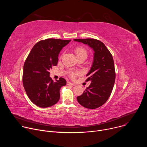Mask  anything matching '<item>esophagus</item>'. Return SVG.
<instances>
[{"label": "esophagus", "instance_id": "1", "mask_svg": "<svg viewBox=\"0 0 147 147\" xmlns=\"http://www.w3.org/2000/svg\"><path fill=\"white\" fill-rule=\"evenodd\" d=\"M67 85H71V86H75V84H73V83H71V82H69V81H67Z\"/></svg>", "mask_w": 147, "mask_h": 147}]
</instances>
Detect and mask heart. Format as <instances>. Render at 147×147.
<instances>
[{
    "label": "heart",
    "instance_id": "b5f03b06",
    "mask_svg": "<svg viewBox=\"0 0 147 147\" xmlns=\"http://www.w3.org/2000/svg\"><path fill=\"white\" fill-rule=\"evenodd\" d=\"M74 52L76 53L77 57H80V56H85L87 57L88 56V51L82 47H78L75 48ZM79 73H70V77L71 78H74L77 75H78Z\"/></svg>",
    "mask_w": 147,
    "mask_h": 147
}]
</instances>
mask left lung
<instances>
[{
	"label": "left lung",
	"instance_id": "left-lung-1",
	"mask_svg": "<svg viewBox=\"0 0 147 147\" xmlns=\"http://www.w3.org/2000/svg\"><path fill=\"white\" fill-rule=\"evenodd\" d=\"M74 40L88 45L94 51L92 65L86 80L91 81V84L81 95L77 97V101L86 108H98L107 101L114 86L116 73L112 55L99 40L87 38Z\"/></svg>",
	"mask_w": 147,
	"mask_h": 147
}]
</instances>
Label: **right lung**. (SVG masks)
Wrapping results in <instances>:
<instances>
[{"mask_svg":"<svg viewBox=\"0 0 147 147\" xmlns=\"http://www.w3.org/2000/svg\"><path fill=\"white\" fill-rule=\"evenodd\" d=\"M70 40L49 38L41 40L32 48L24 65L23 83L27 96L36 106L47 108L60 99V89L66 84L63 78L54 82L49 70L56 66L58 56Z\"/></svg>","mask_w":147,"mask_h":147,"instance_id":"add662e5","label":"right lung"}]
</instances>
